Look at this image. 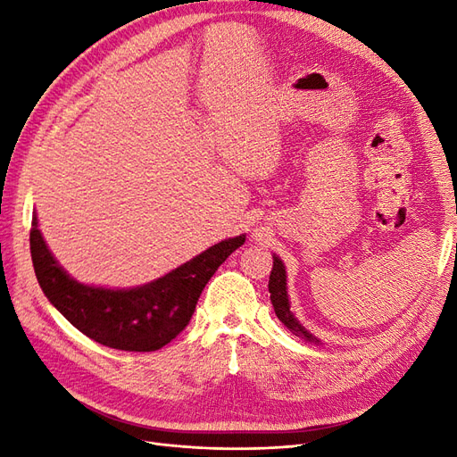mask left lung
I'll return each mask as SVG.
<instances>
[{
	"label": "left lung",
	"mask_w": 457,
	"mask_h": 457,
	"mask_svg": "<svg viewBox=\"0 0 457 457\" xmlns=\"http://www.w3.org/2000/svg\"><path fill=\"white\" fill-rule=\"evenodd\" d=\"M269 294H270V301L276 316L278 320L292 331L294 336L301 337L305 343H314L320 345V339L316 336H312L311 331L303 326L295 314L289 311V297H287V276H286V267L278 255H272V270H270V278H269Z\"/></svg>",
	"instance_id": "8db88e82"
}]
</instances>
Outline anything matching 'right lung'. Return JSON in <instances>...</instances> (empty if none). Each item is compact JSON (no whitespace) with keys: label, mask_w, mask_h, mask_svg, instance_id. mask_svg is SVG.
Listing matches in <instances>:
<instances>
[{"label":"right lung","mask_w":457,"mask_h":457,"mask_svg":"<svg viewBox=\"0 0 457 457\" xmlns=\"http://www.w3.org/2000/svg\"><path fill=\"white\" fill-rule=\"evenodd\" d=\"M245 234L220 240L162 278L137 287H103L72 278L53 257L32 217L30 253L39 287L68 322L110 349L150 353L175 339L190 322L205 284Z\"/></svg>","instance_id":"right-lung-1"}]
</instances>
